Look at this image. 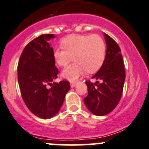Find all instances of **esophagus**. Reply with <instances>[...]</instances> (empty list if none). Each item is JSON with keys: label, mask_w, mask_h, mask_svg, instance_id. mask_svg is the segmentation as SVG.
I'll list each match as a JSON object with an SVG mask.
<instances>
[{"label": "esophagus", "mask_w": 149, "mask_h": 149, "mask_svg": "<svg viewBox=\"0 0 149 149\" xmlns=\"http://www.w3.org/2000/svg\"><path fill=\"white\" fill-rule=\"evenodd\" d=\"M76 85V82H70V86L71 87H74Z\"/></svg>", "instance_id": "esophagus-1"}]
</instances>
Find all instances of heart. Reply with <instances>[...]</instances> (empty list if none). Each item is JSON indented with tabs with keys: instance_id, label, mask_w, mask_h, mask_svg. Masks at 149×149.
Segmentation results:
<instances>
[{
	"instance_id": "1",
	"label": "heart",
	"mask_w": 149,
	"mask_h": 149,
	"mask_svg": "<svg viewBox=\"0 0 149 149\" xmlns=\"http://www.w3.org/2000/svg\"><path fill=\"white\" fill-rule=\"evenodd\" d=\"M63 49L54 51L55 63L60 67H66L73 60V65L63 70V76L76 81L85 71L95 73L103 64L106 54V44L98 34L70 35L61 42Z\"/></svg>"
}]
</instances>
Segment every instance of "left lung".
<instances>
[{
    "label": "left lung",
    "instance_id": "8db88e82",
    "mask_svg": "<svg viewBox=\"0 0 149 149\" xmlns=\"http://www.w3.org/2000/svg\"><path fill=\"white\" fill-rule=\"evenodd\" d=\"M107 51L105 61L92 79L101 80L93 84L86 81L88 95L84 99L88 109L96 116H105L120 101L125 80V68L117 43L104 33Z\"/></svg>",
    "mask_w": 149,
    "mask_h": 149
}]
</instances>
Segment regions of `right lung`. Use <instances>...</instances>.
Masks as SVG:
<instances>
[{
    "mask_svg": "<svg viewBox=\"0 0 149 149\" xmlns=\"http://www.w3.org/2000/svg\"><path fill=\"white\" fill-rule=\"evenodd\" d=\"M54 38L53 34H43L32 40L23 49L17 66L23 101L33 114L41 119H49L58 113L70 88L65 80L52 83L59 73L54 51L47 42Z\"/></svg>",
    "mask_w": 149,
    "mask_h": 149,
    "instance_id": "right-lung-1",
    "label": "right lung"
}]
</instances>
